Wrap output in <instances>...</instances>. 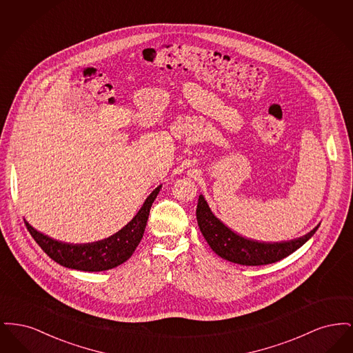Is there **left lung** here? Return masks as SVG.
<instances>
[{"mask_svg":"<svg viewBox=\"0 0 353 353\" xmlns=\"http://www.w3.org/2000/svg\"><path fill=\"white\" fill-rule=\"evenodd\" d=\"M197 222L203 238L212 250L221 258L245 266H261L278 262L303 246L315 232L319 225L308 234L287 242H258L243 238L225 226L210 210L203 196L199 197L197 203Z\"/></svg>","mask_w":353,"mask_h":353,"instance_id":"1","label":"left lung"}]
</instances>
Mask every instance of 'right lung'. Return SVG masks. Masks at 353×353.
Masks as SVG:
<instances>
[{"label":"right lung","instance_id":"right-lung-1","mask_svg":"<svg viewBox=\"0 0 353 353\" xmlns=\"http://www.w3.org/2000/svg\"><path fill=\"white\" fill-rule=\"evenodd\" d=\"M160 189L161 185L152 192L132 221H130L117 234L94 243L72 245L59 242L48 235L39 233L32 225H29L28 221H23L34 241L52 261H55L61 266L81 271L114 269L130 259L134 249L140 243L147 226L152 203L156 200Z\"/></svg>","mask_w":353,"mask_h":353}]
</instances>
